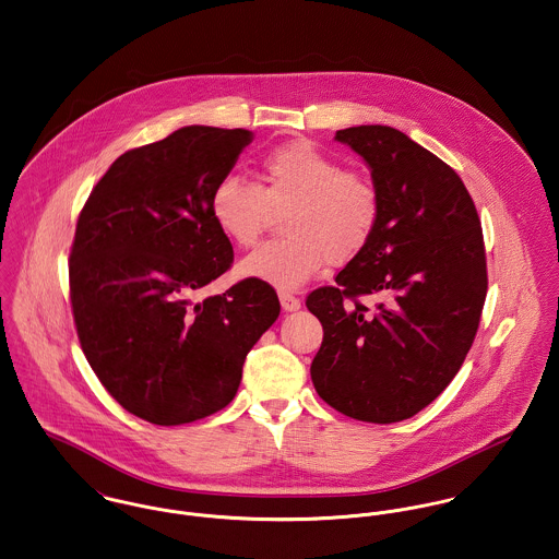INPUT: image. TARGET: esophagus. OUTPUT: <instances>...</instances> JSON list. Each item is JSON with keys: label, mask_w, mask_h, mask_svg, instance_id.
Instances as JSON below:
<instances>
[{"label": "esophagus", "mask_w": 559, "mask_h": 559, "mask_svg": "<svg viewBox=\"0 0 559 559\" xmlns=\"http://www.w3.org/2000/svg\"><path fill=\"white\" fill-rule=\"evenodd\" d=\"M278 300H281L283 310H287V312H294V310L300 308V300L289 292H278Z\"/></svg>", "instance_id": "obj_1"}]
</instances>
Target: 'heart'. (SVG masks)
Masks as SVG:
<instances>
[{
  "instance_id": "1",
  "label": "heart",
  "mask_w": 559,
  "mask_h": 559,
  "mask_svg": "<svg viewBox=\"0 0 559 559\" xmlns=\"http://www.w3.org/2000/svg\"><path fill=\"white\" fill-rule=\"evenodd\" d=\"M211 213L240 249L255 247L272 216L285 213L287 236L259 247L240 272L296 289L325 263L344 265L368 249L381 221V193L370 174L341 168L334 157L298 140L261 155L255 185L223 178Z\"/></svg>"
}]
</instances>
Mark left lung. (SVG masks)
Wrapping results in <instances>:
<instances>
[{
	"label": "left lung",
	"mask_w": 559,
	"mask_h": 559,
	"mask_svg": "<svg viewBox=\"0 0 559 559\" xmlns=\"http://www.w3.org/2000/svg\"><path fill=\"white\" fill-rule=\"evenodd\" d=\"M336 140L370 166L381 221L336 285L306 298L323 325L310 377L346 417L395 424L433 402L473 346L487 296L480 218L457 173L406 133L359 126Z\"/></svg>",
	"instance_id": "obj_1"
}]
</instances>
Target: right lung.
Masks as SVG:
<instances>
[{"label": "right lung", "mask_w": 559, "mask_h": 559, "mask_svg": "<svg viewBox=\"0 0 559 559\" xmlns=\"http://www.w3.org/2000/svg\"><path fill=\"white\" fill-rule=\"evenodd\" d=\"M247 129L189 126L123 153L93 187L70 249V301L86 361L131 415L180 426L225 408L281 301L259 278L193 296L234 263L211 213Z\"/></svg>", "instance_id": "right-lung-1"}]
</instances>
